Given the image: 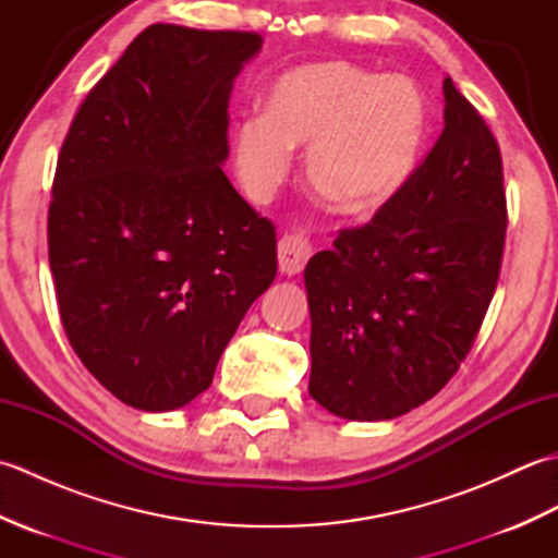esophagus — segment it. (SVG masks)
<instances>
[{
	"label": "esophagus",
	"instance_id": "obj_1",
	"mask_svg": "<svg viewBox=\"0 0 558 558\" xmlns=\"http://www.w3.org/2000/svg\"><path fill=\"white\" fill-rule=\"evenodd\" d=\"M314 252V244L310 236L304 234H286L278 242V264L286 276H298L304 270L306 260Z\"/></svg>",
	"mask_w": 558,
	"mask_h": 558
}]
</instances>
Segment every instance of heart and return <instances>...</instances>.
<instances>
[{
  "instance_id": "b5f03b06",
  "label": "heart",
  "mask_w": 558,
  "mask_h": 558,
  "mask_svg": "<svg viewBox=\"0 0 558 558\" xmlns=\"http://www.w3.org/2000/svg\"><path fill=\"white\" fill-rule=\"evenodd\" d=\"M424 132L426 102L414 81L312 62L272 83L264 112L236 122L232 168L248 198L266 201L286 182L292 148H310L312 192L333 213L364 218L408 182Z\"/></svg>"
}]
</instances>
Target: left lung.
<instances>
[{
	"mask_svg": "<svg viewBox=\"0 0 558 558\" xmlns=\"http://www.w3.org/2000/svg\"><path fill=\"white\" fill-rule=\"evenodd\" d=\"M444 132L400 192L304 268L310 393L345 420H393L441 390L475 342L506 242L501 150L444 81Z\"/></svg>",
	"mask_w": 558,
	"mask_h": 558,
	"instance_id": "8db88e82",
	"label": "left lung"
}]
</instances>
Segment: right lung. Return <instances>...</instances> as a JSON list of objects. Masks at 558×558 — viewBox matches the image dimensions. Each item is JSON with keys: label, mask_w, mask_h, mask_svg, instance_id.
Returning a JSON list of instances; mask_svg holds the SVG:
<instances>
[{"label": "right lung", "mask_w": 558, "mask_h": 558, "mask_svg": "<svg viewBox=\"0 0 558 558\" xmlns=\"http://www.w3.org/2000/svg\"><path fill=\"white\" fill-rule=\"evenodd\" d=\"M264 38L153 23L90 88L59 150L47 252L64 333L126 405L210 386L278 270L276 225L236 194L232 81Z\"/></svg>", "instance_id": "add662e5"}]
</instances>
